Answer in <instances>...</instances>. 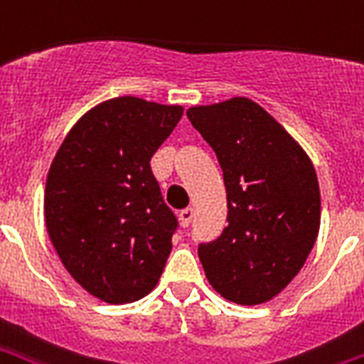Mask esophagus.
Here are the masks:
<instances>
[{
    "mask_svg": "<svg viewBox=\"0 0 364 364\" xmlns=\"http://www.w3.org/2000/svg\"><path fill=\"white\" fill-rule=\"evenodd\" d=\"M193 220V208H185L179 212V223H181L183 228H187Z\"/></svg>",
    "mask_w": 364,
    "mask_h": 364,
    "instance_id": "34e87169",
    "label": "esophagus"
}]
</instances>
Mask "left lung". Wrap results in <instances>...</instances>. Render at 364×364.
<instances>
[{
	"mask_svg": "<svg viewBox=\"0 0 364 364\" xmlns=\"http://www.w3.org/2000/svg\"><path fill=\"white\" fill-rule=\"evenodd\" d=\"M222 166L228 228L198 247L210 285L237 305H262L305 264L320 230L311 158L257 102L237 96L187 109Z\"/></svg>",
	"mask_w": 364,
	"mask_h": 364,
	"instance_id": "obj_1",
	"label": "left lung"
}]
</instances>
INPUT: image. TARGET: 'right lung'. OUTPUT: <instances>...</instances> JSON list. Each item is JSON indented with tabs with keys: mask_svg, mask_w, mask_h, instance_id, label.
Here are the masks:
<instances>
[{
	"mask_svg": "<svg viewBox=\"0 0 364 364\" xmlns=\"http://www.w3.org/2000/svg\"><path fill=\"white\" fill-rule=\"evenodd\" d=\"M183 115L121 96L88 109L61 142L44 193L46 230L65 270L112 305L152 291L177 228L150 158Z\"/></svg>",
	"mask_w": 364,
	"mask_h": 364,
	"instance_id": "obj_1",
	"label": "right lung"
}]
</instances>
